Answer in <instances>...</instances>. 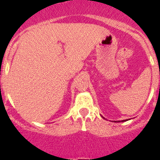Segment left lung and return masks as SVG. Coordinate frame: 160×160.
<instances>
[{
  "mask_svg": "<svg viewBox=\"0 0 160 160\" xmlns=\"http://www.w3.org/2000/svg\"><path fill=\"white\" fill-rule=\"evenodd\" d=\"M102 118H103V117H102ZM127 120H128V119L122 120V121H118V122H117V121H114V122H124V121H127Z\"/></svg>",
  "mask_w": 160,
  "mask_h": 160,
  "instance_id": "8db88e82",
  "label": "left lung"
}]
</instances>
